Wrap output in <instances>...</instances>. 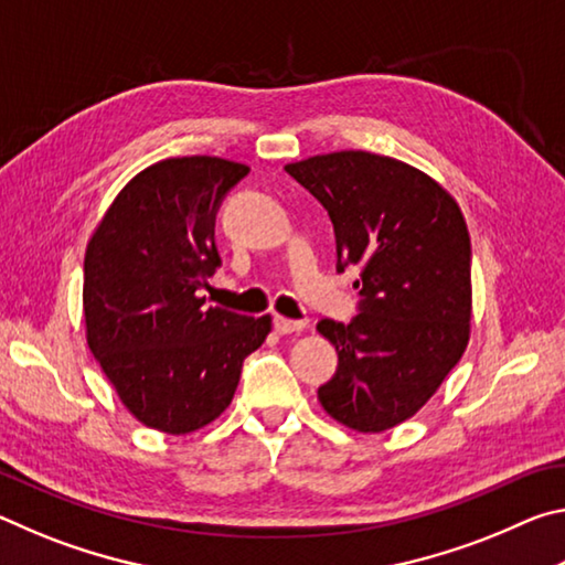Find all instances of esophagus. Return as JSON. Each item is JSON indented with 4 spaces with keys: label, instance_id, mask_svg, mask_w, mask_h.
Instances as JSON below:
<instances>
[{
    "label": "esophagus",
    "instance_id": "esophagus-1",
    "mask_svg": "<svg viewBox=\"0 0 565 565\" xmlns=\"http://www.w3.org/2000/svg\"><path fill=\"white\" fill-rule=\"evenodd\" d=\"M306 323L303 321H291V319H284V317H274V331L276 333H296V331H303Z\"/></svg>",
    "mask_w": 565,
    "mask_h": 565
}]
</instances>
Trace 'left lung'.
Instances as JSON below:
<instances>
[{
    "instance_id": "obj_1",
    "label": "left lung",
    "mask_w": 565,
    "mask_h": 565,
    "mask_svg": "<svg viewBox=\"0 0 565 565\" xmlns=\"http://www.w3.org/2000/svg\"><path fill=\"white\" fill-rule=\"evenodd\" d=\"M327 209L337 269H361L359 313L319 321L339 369L323 411L361 434L404 424L436 394L471 333V238L461 209L424 171L371 151L284 167Z\"/></svg>"
}]
</instances>
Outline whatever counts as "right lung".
I'll use <instances>...</instances> for the list:
<instances>
[{"instance_id": "1", "label": "right lung", "mask_w": 565, "mask_h": 565, "mask_svg": "<svg viewBox=\"0 0 565 565\" xmlns=\"http://www.w3.org/2000/svg\"><path fill=\"white\" fill-rule=\"evenodd\" d=\"M246 164L177 157L139 171L87 244V343L121 404L149 428L199 431L224 414L242 363L271 331V317L204 306L199 289L222 264L214 222Z\"/></svg>"}]
</instances>
